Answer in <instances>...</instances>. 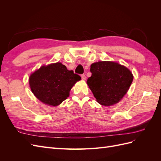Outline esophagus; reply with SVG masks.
<instances>
[{
	"label": "esophagus",
	"instance_id": "obj_1",
	"mask_svg": "<svg viewBox=\"0 0 161 161\" xmlns=\"http://www.w3.org/2000/svg\"><path fill=\"white\" fill-rule=\"evenodd\" d=\"M81 79H82V80H85L86 79V76L85 75H81Z\"/></svg>",
	"mask_w": 161,
	"mask_h": 161
}]
</instances>
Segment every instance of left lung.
I'll return each mask as SVG.
<instances>
[{
    "instance_id": "8db88e82",
    "label": "left lung",
    "mask_w": 161,
    "mask_h": 161,
    "mask_svg": "<svg viewBox=\"0 0 161 161\" xmlns=\"http://www.w3.org/2000/svg\"><path fill=\"white\" fill-rule=\"evenodd\" d=\"M90 71L92 75L86 83L97 101L104 106L118 103L128 92L134 78L128 68L110 61L95 62Z\"/></svg>"
}]
</instances>
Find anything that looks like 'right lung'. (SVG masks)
<instances>
[{
	"label": "right lung",
	"mask_w": 161,
	"mask_h": 161,
	"mask_svg": "<svg viewBox=\"0 0 161 161\" xmlns=\"http://www.w3.org/2000/svg\"><path fill=\"white\" fill-rule=\"evenodd\" d=\"M80 79L79 75L56 62L42 66L32 73L29 83L33 95L42 103L58 106L69 97L72 87Z\"/></svg>",
	"instance_id": "obj_1"
}]
</instances>
